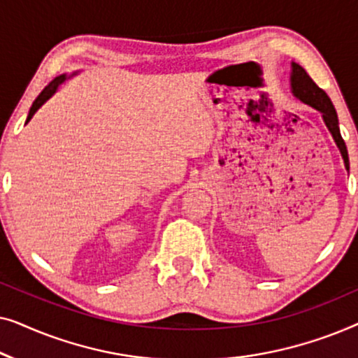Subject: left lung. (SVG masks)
<instances>
[{"instance_id":"8db88e82","label":"left lung","mask_w":358,"mask_h":358,"mask_svg":"<svg viewBox=\"0 0 358 358\" xmlns=\"http://www.w3.org/2000/svg\"><path fill=\"white\" fill-rule=\"evenodd\" d=\"M292 91L298 99L305 102V104H310L311 107H315V109L321 112L327 129H329L332 136H334L337 146H339L342 158H344L345 168L349 171V153H347L345 141L341 135L339 120H337L334 106H332L329 96H327L326 92L311 80L310 75L305 71V68L298 65V63H292Z\"/></svg>"}]
</instances>
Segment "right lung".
<instances>
[{
	"label": "right lung",
	"instance_id": "add662e5",
	"mask_svg": "<svg viewBox=\"0 0 358 358\" xmlns=\"http://www.w3.org/2000/svg\"><path fill=\"white\" fill-rule=\"evenodd\" d=\"M65 80H66V76H65V75H62V76H58V78H55V80H53V81L50 83V85H48V86H45V87H43V91L41 92V94H38V97H37V99H36V101H34V104H32V107H31V112H29L27 122L32 119V117H34V114H36V112H37V109H38V107H41V106L43 104V102H45V101L48 99V97H50V96L53 94V92H55V91H57V87H58V86H60V85H62V83H63V81H65Z\"/></svg>",
	"mask_w": 358,
	"mask_h": 358
}]
</instances>
